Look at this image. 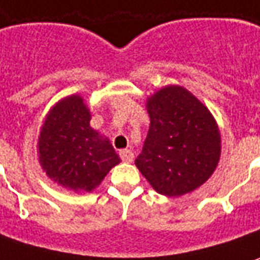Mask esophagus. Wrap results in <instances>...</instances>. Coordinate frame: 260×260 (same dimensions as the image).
<instances>
[{
  "label": "esophagus",
  "instance_id": "1",
  "mask_svg": "<svg viewBox=\"0 0 260 260\" xmlns=\"http://www.w3.org/2000/svg\"><path fill=\"white\" fill-rule=\"evenodd\" d=\"M119 156H121V159L125 163H131V161H134V152L131 150V149H122L121 152H119Z\"/></svg>",
  "mask_w": 260,
  "mask_h": 260
}]
</instances>
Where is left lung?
<instances>
[{
	"label": "left lung",
	"instance_id": "left-lung-1",
	"mask_svg": "<svg viewBox=\"0 0 260 260\" xmlns=\"http://www.w3.org/2000/svg\"><path fill=\"white\" fill-rule=\"evenodd\" d=\"M150 126L135 165L156 191L180 197L217 169L221 134L215 118L181 86H165L146 100Z\"/></svg>",
	"mask_w": 260,
	"mask_h": 260
}]
</instances>
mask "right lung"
<instances>
[{
	"instance_id": "obj_1",
	"label": "right lung",
	"mask_w": 260,
	"mask_h": 260,
	"mask_svg": "<svg viewBox=\"0 0 260 260\" xmlns=\"http://www.w3.org/2000/svg\"><path fill=\"white\" fill-rule=\"evenodd\" d=\"M83 97L67 95L49 110L38 138V156L50 180L74 193H91L121 161L108 138L90 125Z\"/></svg>"
}]
</instances>
